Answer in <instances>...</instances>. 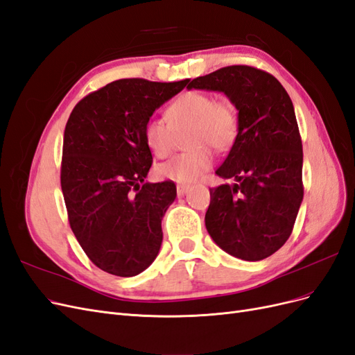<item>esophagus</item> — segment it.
Returning a JSON list of instances; mask_svg holds the SVG:
<instances>
[{"instance_id":"obj_1","label":"esophagus","mask_w":355,"mask_h":355,"mask_svg":"<svg viewBox=\"0 0 355 355\" xmlns=\"http://www.w3.org/2000/svg\"><path fill=\"white\" fill-rule=\"evenodd\" d=\"M176 191H178V197H184L189 191V187L188 185H178Z\"/></svg>"}]
</instances>
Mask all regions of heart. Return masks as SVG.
Instances as JSON below:
<instances>
[{
  "label": "heart",
  "mask_w": 355,
  "mask_h": 355,
  "mask_svg": "<svg viewBox=\"0 0 355 355\" xmlns=\"http://www.w3.org/2000/svg\"><path fill=\"white\" fill-rule=\"evenodd\" d=\"M167 119L149 118L144 127L145 144L154 155L167 157L175 146L176 133L189 128L188 153L175 155L158 164L157 173L178 184H192L211 167L210 149L225 153L234 145L239 135V115L228 99L214 101L202 92H185L171 102Z\"/></svg>",
  "instance_id": "heart-1"
}]
</instances>
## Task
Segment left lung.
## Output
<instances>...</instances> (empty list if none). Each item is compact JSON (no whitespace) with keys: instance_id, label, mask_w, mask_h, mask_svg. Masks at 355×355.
Returning <instances> with one entry per match:
<instances>
[{"instance_id":"1","label":"left lung","mask_w":355,"mask_h":355,"mask_svg":"<svg viewBox=\"0 0 355 355\" xmlns=\"http://www.w3.org/2000/svg\"><path fill=\"white\" fill-rule=\"evenodd\" d=\"M187 89L222 92L239 111L237 139L216 170L235 184L210 189L207 232L231 256L262 261L287 241L304 198L292 99L271 73L245 65L220 68Z\"/></svg>"}]
</instances>
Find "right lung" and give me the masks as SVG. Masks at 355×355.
Listing matches in <instances>:
<instances>
[{
	"mask_svg": "<svg viewBox=\"0 0 355 355\" xmlns=\"http://www.w3.org/2000/svg\"><path fill=\"white\" fill-rule=\"evenodd\" d=\"M189 80H116L80 101L63 135L60 185L71 230L102 271L135 277L163 241L161 220L176 198L171 180L145 182L153 154L144 127Z\"/></svg>",
	"mask_w": 355,
	"mask_h": 355,
	"instance_id": "right-lung-1",
	"label": "right lung"
}]
</instances>
